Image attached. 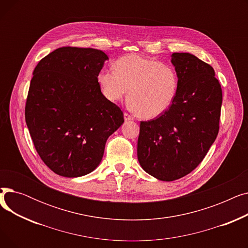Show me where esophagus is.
<instances>
[{
    "mask_svg": "<svg viewBox=\"0 0 248 248\" xmlns=\"http://www.w3.org/2000/svg\"><path fill=\"white\" fill-rule=\"evenodd\" d=\"M124 121H133L134 120V116L131 115V114H128L127 112H124Z\"/></svg>",
    "mask_w": 248,
    "mask_h": 248,
    "instance_id": "obj_1",
    "label": "esophagus"
}]
</instances>
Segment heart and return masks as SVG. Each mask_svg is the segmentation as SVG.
Wrapping results in <instances>:
<instances>
[{
    "mask_svg": "<svg viewBox=\"0 0 248 248\" xmlns=\"http://www.w3.org/2000/svg\"><path fill=\"white\" fill-rule=\"evenodd\" d=\"M101 93L108 100H122L128 93L129 106L142 119H155L173 104L178 91V75L171 65L139 55L117 59L113 71L97 75Z\"/></svg>",
    "mask_w": 248,
    "mask_h": 248,
    "instance_id": "b5f03b06",
    "label": "heart"
}]
</instances>
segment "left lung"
<instances>
[{
	"instance_id": "8db88e82",
	"label": "left lung",
	"mask_w": 248,
	"mask_h": 248,
	"mask_svg": "<svg viewBox=\"0 0 248 248\" xmlns=\"http://www.w3.org/2000/svg\"><path fill=\"white\" fill-rule=\"evenodd\" d=\"M176 98L157 119L140 122L138 160L161 181L191 173L205 158L219 132L222 89L212 66L190 53H173Z\"/></svg>"
}]
</instances>
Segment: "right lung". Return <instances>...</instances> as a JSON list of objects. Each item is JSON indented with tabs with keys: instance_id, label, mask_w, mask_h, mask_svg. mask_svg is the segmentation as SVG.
<instances>
[{
	"instance_id": "obj_1",
	"label": "right lung",
	"mask_w": 248,
	"mask_h": 248,
	"mask_svg": "<svg viewBox=\"0 0 248 248\" xmlns=\"http://www.w3.org/2000/svg\"><path fill=\"white\" fill-rule=\"evenodd\" d=\"M108 59L101 50L61 47L34 69L25 120L38 155L59 176L76 178L95 170L107 140L124 122L97 82Z\"/></svg>"
}]
</instances>
